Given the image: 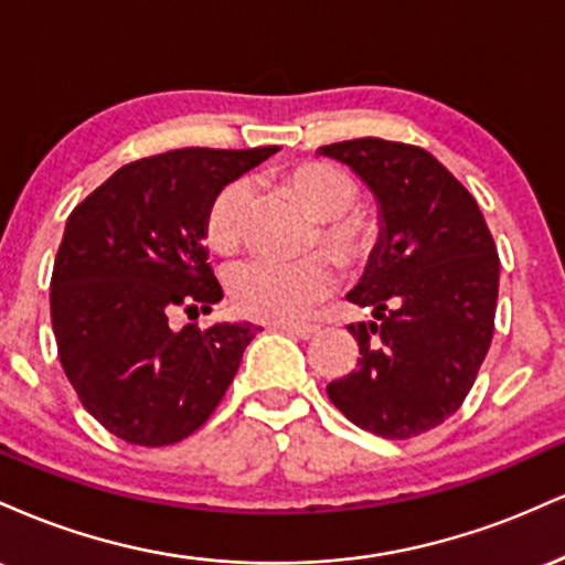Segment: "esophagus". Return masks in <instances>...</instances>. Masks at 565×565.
I'll return each instance as SVG.
<instances>
[{"instance_id":"obj_1","label":"esophagus","mask_w":565,"mask_h":565,"mask_svg":"<svg viewBox=\"0 0 565 565\" xmlns=\"http://www.w3.org/2000/svg\"><path fill=\"white\" fill-rule=\"evenodd\" d=\"M276 329H281L284 334L295 337V340H313L316 334H319V327H310V323H278Z\"/></svg>"}]
</instances>
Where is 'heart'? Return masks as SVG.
<instances>
[{
	"label": "heart",
	"mask_w": 565,
	"mask_h": 565,
	"mask_svg": "<svg viewBox=\"0 0 565 565\" xmlns=\"http://www.w3.org/2000/svg\"><path fill=\"white\" fill-rule=\"evenodd\" d=\"M284 185L313 217L323 220L321 242L340 260L359 263L377 244V225L364 212H353L359 185L342 167L329 161H302L284 174ZM249 183L231 180L212 196L204 217L206 244L215 252L236 249L244 236ZM337 284V265L329 255H310L300 263L249 260L231 274L233 308L246 319L295 323L310 316Z\"/></svg>",
	"instance_id": "b5f03b06"
}]
</instances>
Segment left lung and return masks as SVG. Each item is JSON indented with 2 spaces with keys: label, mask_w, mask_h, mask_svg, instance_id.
Returning a JSON list of instances; mask_svg holds the SVG:
<instances>
[{
  "label": "left lung",
  "mask_w": 565,
  "mask_h": 565,
  "mask_svg": "<svg viewBox=\"0 0 565 565\" xmlns=\"http://www.w3.org/2000/svg\"><path fill=\"white\" fill-rule=\"evenodd\" d=\"M377 201L380 236L348 300L359 366L327 385L361 430L412 438L449 419L470 393L494 334L499 257L468 188L425 148L380 138L321 146Z\"/></svg>",
  "instance_id": "left-lung-1"
}]
</instances>
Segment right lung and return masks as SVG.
Here are the masks:
<instances>
[{"mask_svg": "<svg viewBox=\"0 0 565 565\" xmlns=\"http://www.w3.org/2000/svg\"><path fill=\"white\" fill-rule=\"evenodd\" d=\"M276 146L180 148L116 170L71 212L50 287L63 372L82 406L135 446H170L215 412L257 327L174 332L178 308L223 300L204 217L215 193Z\"/></svg>", "mask_w": 565, "mask_h": 565, "instance_id": "add662e5", "label": "right lung"}]
</instances>
